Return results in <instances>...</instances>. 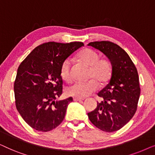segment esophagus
Listing matches in <instances>:
<instances>
[{"label": "esophagus", "mask_w": 155, "mask_h": 155, "mask_svg": "<svg viewBox=\"0 0 155 155\" xmlns=\"http://www.w3.org/2000/svg\"><path fill=\"white\" fill-rule=\"evenodd\" d=\"M73 100L74 101H82V100H84V98H78V97H74Z\"/></svg>", "instance_id": "1"}]
</instances>
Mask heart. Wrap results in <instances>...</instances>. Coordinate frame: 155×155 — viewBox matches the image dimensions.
Segmentation results:
<instances>
[{"mask_svg":"<svg viewBox=\"0 0 155 155\" xmlns=\"http://www.w3.org/2000/svg\"><path fill=\"white\" fill-rule=\"evenodd\" d=\"M78 58L80 61L90 66L89 78H94L87 82H75L68 88L67 92L70 96L83 98L92 94L98 88L96 80L104 84L111 77V65L107 58H99L98 52L90 48H84L78 53ZM72 62L70 58H66L61 63L60 74L65 81L71 82Z\"/></svg>","mask_w":155,"mask_h":155,"instance_id":"1","label":"heart"}]
</instances>
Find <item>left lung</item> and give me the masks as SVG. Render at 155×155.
Instances as JSON below:
<instances>
[{"mask_svg":"<svg viewBox=\"0 0 155 155\" xmlns=\"http://www.w3.org/2000/svg\"><path fill=\"white\" fill-rule=\"evenodd\" d=\"M108 57L112 71L109 83L97 95L102 99L87 114L97 128L111 133L123 128L137 111L140 87L136 67L121 47L109 41L90 42Z\"/></svg>","mask_w":155,"mask_h":155,"instance_id":"left-lung-1","label":"left lung"}]
</instances>
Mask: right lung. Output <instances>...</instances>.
Instances as JSON below:
<instances>
[{"label": "right lung", "mask_w": 155, "mask_h": 155, "mask_svg": "<svg viewBox=\"0 0 155 155\" xmlns=\"http://www.w3.org/2000/svg\"><path fill=\"white\" fill-rule=\"evenodd\" d=\"M82 42H46L37 46L19 65L14 92L17 109L35 130L47 132L59 126L65 118L73 97L57 101L63 93L61 63L83 46Z\"/></svg>", "instance_id": "obj_1"}]
</instances>
